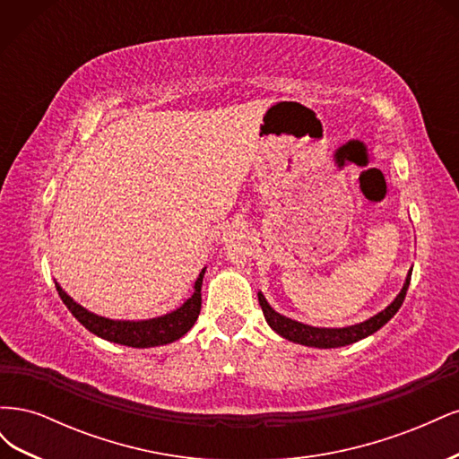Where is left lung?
I'll list each match as a JSON object with an SVG mask.
<instances>
[{"label":"left lung","instance_id":"obj_1","mask_svg":"<svg viewBox=\"0 0 459 459\" xmlns=\"http://www.w3.org/2000/svg\"><path fill=\"white\" fill-rule=\"evenodd\" d=\"M410 280H411V270L408 272L406 281H404V285H402L400 293L385 310L371 316L369 319H366V322H359V324L349 325V327H339V329L312 327V325H304L300 322H295V319H290V317H285L270 307V302L260 293V290H258V302H260V308L264 312V317H266L268 325L277 333V335H281L283 339H287L290 342L312 346V349H339V346L358 342V341L373 335L375 331H379L388 322V319H391L400 310L402 302H404V297H406V290L410 287Z\"/></svg>","mask_w":459,"mask_h":459}]
</instances>
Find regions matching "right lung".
<instances>
[{
	"label": "right lung",
	"mask_w": 459,
	"mask_h": 459,
	"mask_svg": "<svg viewBox=\"0 0 459 459\" xmlns=\"http://www.w3.org/2000/svg\"><path fill=\"white\" fill-rule=\"evenodd\" d=\"M204 272L206 268L201 270L195 285H193V295L182 307H178L169 314L149 319H110L97 316L78 304L71 295H66L65 289L57 281H55V287H57V293L65 302V307L93 335L108 342L132 346V349H151V346L170 344L182 339L195 325L201 312V287Z\"/></svg>",
	"instance_id": "add662e5"
}]
</instances>
